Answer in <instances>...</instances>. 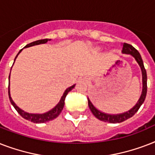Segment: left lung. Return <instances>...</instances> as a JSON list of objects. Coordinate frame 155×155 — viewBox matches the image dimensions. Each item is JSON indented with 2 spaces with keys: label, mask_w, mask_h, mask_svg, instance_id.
<instances>
[{
  "label": "left lung",
  "mask_w": 155,
  "mask_h": 155,
  "mask_svg": "<svg viewBox=\"0 0 155 155\" xmlns=\"http://www.w3.org/2000/svg\"><path fill=\"white\" fill-rule=\"evenodd\" d=\"M122 53L124 54H130L132 56L134 57L137 63L139 64L141 70H142V84H143V87H142V92L141 95L140 99L138 100L137 103L136 104V105L133 108H131L130 110L128 112H125L121 114H117V115H110V114H107V113H104L98 109L95 108L93 104L91 103L90 100L87 98V101H88V106H89L90 110L92 111V114L99 120L104 121V122H109V123H120L122 121H125V120H127L129 118L132 117L134 115L135 113H137V110L139 109L143 102H144L146 97H147V71L145 69L144 64H143V61L141 57V54L139 52L137 51V50L135 49L134 47H133L132 45L128 44L124 42L123 43V48H122Z\"/></svg>",
  "instance_id": "1"
}]
</instances>
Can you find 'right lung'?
Instances as JSON below:
<instances>
[{
  "label": "right lung",
  "instance_id": "1",
  "mask_svg": "<svg viewBox=\"0 0 155 155\" xmlns=\"http://www.w3.org/2000/svg\"><path fill=\"white\" fill-rule=\"evenodd\" d=\"M49 40L50 39H48V38L37 40V41H35V42H30V43H29V44L26 45L25 47H32V46H35V45L46 43V42H48ZM21 51H22V49L20 51L18 52V54H17V56H16V58L18 57V55L19 54V53H20ZM16 58H15V59H16ZM15 59H14V61H15ZM9 77H10V74H9L8 79H9ZM74 87H75V84L68 87V89L66 90L65 92H64V93H63V97H61L60 101L58 102V104H57V105H56L55 107L53 108V109H51V110L49 111V112H47V113H43V114H31V113H25V112H24L23 110H21V108H18V106L15 104V103L13 101V100H12V98H11V97H10V93H9V84H8V97H9V101H10L11 104H12L13 107H14V108H15L16 110H17V112H18V113H19V114H20V115L23 118H25V119H26V120H30L31 122H34V123H44V122H47V121H49V120H54V118L57 117H58V116L60 114V113L62 112V110H63V106H64V104H65V102L64 101H65L66 97H67V95H68V92H70L71 90Z\"/></svg>",
  "mask_w": 155,
  "mask_h": 155
}]
</instances>
